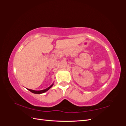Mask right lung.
Wrapping results in <instances>:
<instances>
[{
	"instance_id": "obj_1",
	"label": "right lung",
	"mask_w": 126,
	"mask_h": 126,
	"mask_svg": "<svg viewBox=\"0 0 126 126\" xmlns=\"http://www.w3.org/2000/svg\"><path fill=\"white\" fill-rule=\"evenodd\" d=\"M53 85L54 84H52L50 87H48L47 88L45 89L44 90H39V91H36V90H32V89H28V90H29L30 91H31L32 93H33V94H43V93H44L45 92H46L47 91H48L49 89L51 87H52V86H53Z\"/></svg>"
}]
</instances>
